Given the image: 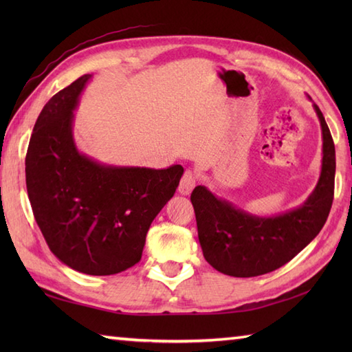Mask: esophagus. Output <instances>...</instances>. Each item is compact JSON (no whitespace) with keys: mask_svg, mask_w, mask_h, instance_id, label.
I'll return each mask as SVG.
<instances>
[{"mask_svg":"<svg viewBox=\"0 0 352 352\" xmlns=\"http://www.w3.org/2000/svg\"><path fill=\"white\" fill-rule=\"evenodd\" d=\"M197 184V177L193 174L192 170H186L184 175L180 182V186H178V192L182 193V195H189V193L193 190Z\"/></svg>","mask_w":352,"mask_h":352,"instance_id":"34e87169","label":"esophagus"}]
</instances>
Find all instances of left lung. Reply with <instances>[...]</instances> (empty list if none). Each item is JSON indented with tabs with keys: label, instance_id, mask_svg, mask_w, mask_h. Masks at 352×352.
<instances>
[{
	"label": "left lung",
	"instance_id": "1",
	"mask_svg": "<svg viewBox=\"0 0 352 352\" xmlns=\"http://www.w3.org/2000/svg\"><path fill=\"white\" fill-rule=\"evenodd\" d=\"M313 109L322 130V168L316 188L300 207L275 216H257L216 197L206 186L193 189L190 201L199 245L216 271L242 278L272 272L322 230L333 204L336 151L322 111L316 104Z\"/></svg>",
	"mask_w": 352,
	"mask_h": 352
}]
</instances>
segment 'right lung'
I'll list each match as a JSON object with an SVG mask.
<instances>
[{"mask_svg": "<svg viewBox=\"0 0 352 352\" xmlns=\"http://www.w3.org/2000/svg\"><path fill=\"white\" fill-rule=\"evenodd\" d=\"M92 76L45 104L25 157L34 219L52 254L87 275H113L138 263L151 222L180 184L182 164L116 166L80 151L74 111Z\"/></svg>", "mask_w": 352, "mask_h": 352, "instance_id": "right-lung-1", "label": "right lung"}]
</instances>
